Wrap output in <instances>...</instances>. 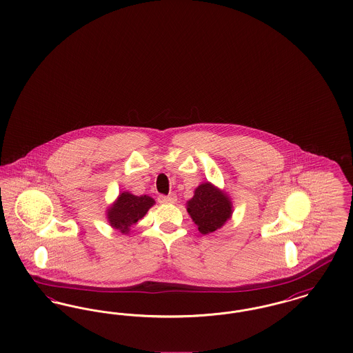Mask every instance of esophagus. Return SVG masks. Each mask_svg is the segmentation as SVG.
I'll use <instances>...</instances> for the list:
<instances>
[{
  "label": "esophagus",
  "instance_id": "34e87169",
  "mask_svg": "<svg viewBox=\"0 0 353 353\" xmlns=\"http://www.w3.org/2000/svg\"><path fill=\"white\" fill-rule=\"evenodd\" d=\"M177 201L176 194H169V196H159V202L160 203H174Z\"/></svg>",
  "mask_w": 353,
  "mask_h": 353
}]
</instances>
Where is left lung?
Here are the masks:
<instances>
[{
  "label": "left lung",
  "mask_w": 353,
  "mask_h": 353,
  "mask_svg": "<svg viewBox=\"0 0 353 353\" xmlns=\"http://www.w3.org/2000/svg\"><path fill=\"white\" fill-rule=\"evenodd\" d=\"M188 213L199 226L202 234L219 229L232 216V202L210 183L201 184L188 201Z\"/></svg>",
  "instance_id": "obj_1"
}]
</instances>
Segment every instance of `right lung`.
I'll return each mask as SVG.
<instances>
[{
  "label": "right lung",
  "mask_w": 353,
  "mask_h": 353,
  "mask_svg": "<svg viewBox=\"0 0 353 353\" xmlns=\"http://www.w3.org/2000/svg\"><path fill=\"white\" fill-rule=\"evenodd\" d=\"M153 203V199L148 196L137 197L131 193H121L117 203L108 210V221L111 226L127 233L130 226L145 216Z\"/></svg>",
  "instance_id": "obj_1"
}]
</instances>
